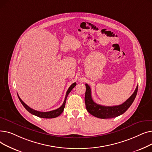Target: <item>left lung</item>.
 Masks as SVG:
<instances>
[{
  "label": "left lung",
  "mask_w": 152,
  "mask_h": 152,
  "mask_svg": "<svg viewBox=\"0 0 152 152\" xmlns=\"http://www.w3.org/2000/svg\"><path fill=\"white\" fill-rule=\"evenodd\" d=\"M85 103L87 111L95 117L102 119L113 118L123 114L133 103L138 90V86L131 96L121 105L116 106H103L95 103L91 95V89L90 86L86 84Z\"/></svg>",
  "instance_id": "8db88e82"
}]
</instances>
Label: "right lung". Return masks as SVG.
Instances as JSON below:
<instances>
[{
  "label": "right lung",
  "instance_id": "obj_1",
  "mask_svg": "<svg viewBox=\"0 0 152 152\" xmlns=\"http://www.w3.org/2000/svg\"><path fill=\"white\" fill-rule=\"evenodd\" d=\"M76 83H74L73 84H72L70 86V87H69L67 92H66V96H65V100H64L63 103L62 105L60 108L56 109V110H52V111H47V112H42V111H39L34 110L33 109H32L31 108L28 107L26 104V103L20 99V97H19L18 95V99H19L21 103V104L23 105L24 107L26 108V110L28 111H29L30 113L33 114V115H34L35 116H37L38 117H39V118H56V117L58 116L59 115H60L62 113V112H63V110H64V108H65V106L66 100L68 95L69 94V92L71 91V90L73 89L74 87L76 86Z\"/></svg>",
  "mask_w": 152,
  "mask_h": 152
}]
</instances>
